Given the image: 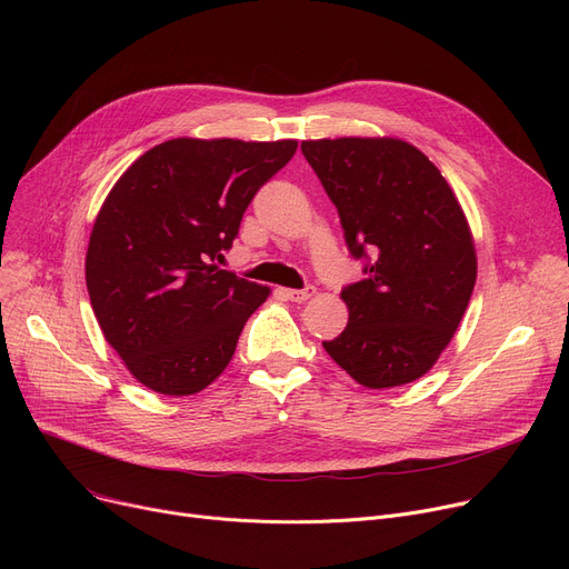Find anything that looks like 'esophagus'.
<instances>
[{
	"label": "esophagus",
	"mask_w": 569,
	"mask_h": 569,
	"mask_svg": "<svg viewBox=\"0 0 569 569\" xmlns=\"http://www.w3.org/2000/svg\"><path fill=\"white\" fill-rule=\"evenodd\" d=\"M283 295L288 297L290 302H307V300H311V297L316 295V288H313V286H307V288H302V290L288 288V290H283Z\"/></svg>",
	"instance_id": "34e87169"
}]
</instances>
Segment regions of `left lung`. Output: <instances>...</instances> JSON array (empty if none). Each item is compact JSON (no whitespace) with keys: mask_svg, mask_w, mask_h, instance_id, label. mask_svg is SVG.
I'll return each instance as SVG.
<instances>
[{"mask_svg":"<svg viewBox=\"0 0 569 569\" xmlns=\"http://www.w3.org/2000/svg\"><path fill=\"white\" fill-rule=\"evenodd\" d=\"M367 279L346 286L327 355L369 390L422 378L452 341L477 277L472 232L440 170L399 138L305 140Z\"/></svg>","mask_w":569,"mask_h":569,"instance_id":"obj_1","label":"left lung"}]
</instances>
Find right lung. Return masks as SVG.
<instances>
[{"label": "right lung", "instance_id": "right-lung-1", "mask_svg": "<svg viewBox=\"0 0 569 569\" xmlns=\"http://www.w3.org/2000/svg\"><path fill=\"white\" fill-rule=\"evenodd\" d=\"M295 149L297 140L172 138L110 189L89 234L84 279L106 341L149 390L196 395L232 360L269 288L214 260Z\"/></svg>", "mask_w": 569, "mask_h": 569}]
</instances>
